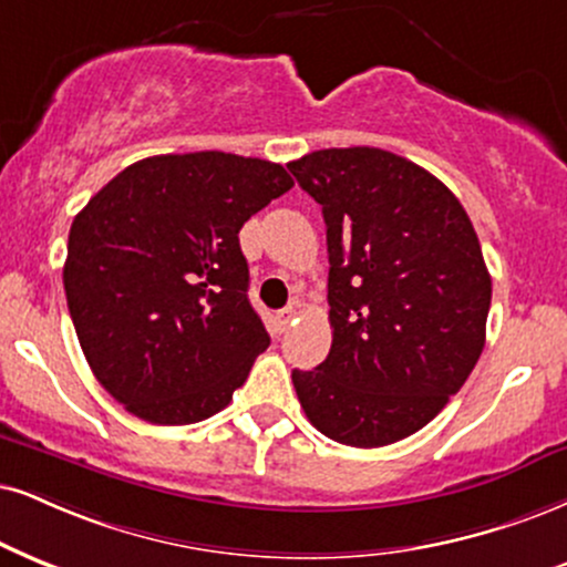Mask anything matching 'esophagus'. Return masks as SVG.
I'll use <instances>...</instances> for the list:
<instances>
[{
    "label": "esophagus",
    "mask_w": 567,
    "mask_h": 567,
    "mask_svg": "<svg viewBox=\"0 0 567 567\" xmlns=\"http://www.w3.org/2000/svg\"><path fill=\"white\" fill-rule=\"evenodd\" d=\"M295 318H297V310H295V307H284V310L278 312V316H276V323L281 326V331H286V328H289L291 323H295Z\"/></svg>",
    "instance_id": "obj_1"
}]
</instances>
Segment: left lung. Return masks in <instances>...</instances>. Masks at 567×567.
Returning <instances> with one entry per match:
<instances>
[{
	"mask_svg": "<svg viewBox=\"0 0 567 567\" xmlns=\"http://www.w3.org/2000/svg\"><path fill=\"white\" fill-rule=\"evenodd\" d=\"M323 207L333 341L295 370L307 421L347 446H386L431 423L476 368L492 305L481 244L436 176L375 146L289 163Z\"/></svg>",
	"mask_w": 567,
	"mask_h": 567,
	"instance_id": "left-lung-1",
	"label": "left lung"
}]
</instances>
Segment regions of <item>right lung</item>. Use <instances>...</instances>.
Here are the masks:
<instances>
[{
  "mask_svg": "<svg viewBox=\"0 0 567 567\" xmlns=\"http://www.w3.org/2000/svg\"><path fill=\"white\" fill-rule=\"evenodd\" d=\"M295 186L226 152L138 159L75 215L62 270L96 381L155 425L220 412L270 337L251 310L239 230Z\"/></svg>",
  "mask_w": 567,
  "mask_h": 567,
  "instance_id": "add662e5",
  "label": "right lung"
}]
</instances>
